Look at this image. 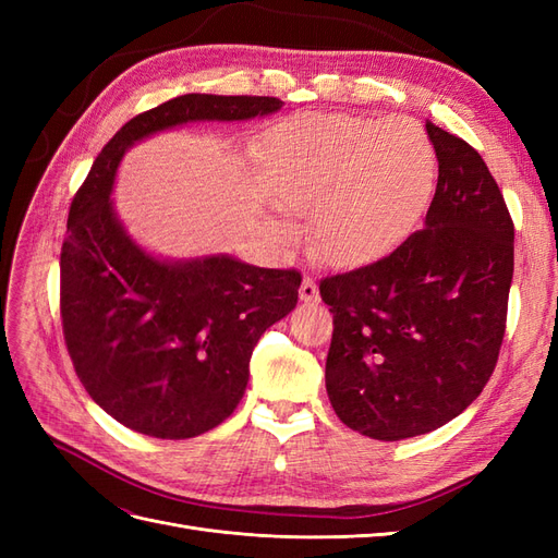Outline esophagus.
Masks as SVG:
<instances>
[{"instance_id": "obj_1", "label": "esophagus", "mask_w": 558, "mask_h": 558, "mask_svg": "<svg viewBox=\"0 0 558 558\" xmlns=\"http://www.w3.org/2000/svg\"><path fill=\"white\" fill-rule=\"evenodd\" d=\"M300 300L302 302H316L318 300V286L314 283V279L305 277L300 283Z\"/></svg>"}]
</instances>
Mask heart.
Instances as JSON below:
<instances>
[{
    "label": "heart",
    "instance_id": "heart-1",
    "mask_svg": "<svg viewBox=\"0 0 558 558\" xmlns=\"http://www.w3.org/2000/svg\"><path fill=\"white\" fill-rule=\"evenodd\" d=\"M265 191L286 214L314 209V242L337 265L377 256L426 209L435 154L412 121L312 113L269 128L258 144ZM279 242L293 226L267 218Z\"/></svg>",
    "mask_w": 558,
    "mask_h": 558
}]
</instances>
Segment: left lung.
<instances>
[{
    "instance_id": "left-lung-1",
    "label": "left lung",
    "mask_w": 558,
    "mask_h": 558,
    "mask_svg": "<svg viewBox=\"0 0 558 558\" xmlns=\"http://www.w3.org/2000/svg\"><path fill=\"white\" fill-rule=\"evenodd\" d=\"M437 189L424 228L396 251L326 277L332 312L326 391L373 440L424 435L459 416L492 377L505 335L514 226L468 142L426 123Z\"/></svg>"
}]
</instances>
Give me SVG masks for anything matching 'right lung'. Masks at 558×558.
<instances>
[{
  "label": "right lung",
  "mask_w": 558,
  "mask_h": 558,
  "mask_svg": "<svg viewBox=\"0 0 558 558\" xmlns=\"http://www.w3.org/2000/svg\"><path fill=\"white\" fill-rule=\"evenodd\" d=\"M281 107L277 97H174L113 134L72 202L60 253L66 351L88 396L130 430L185 440L223 424L246 391L253 347L295 310L302 279L230 253L172 260L146 251L113 207L118 165L158 132Z\"/></svg>",
  "instance_id": "right-lung-1"
}]
</instances>
